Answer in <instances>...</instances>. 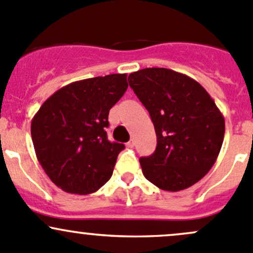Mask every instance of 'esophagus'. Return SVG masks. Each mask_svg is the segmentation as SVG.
I'll return each mask as SVG.
<instances>
[{
	"mask_svg": "<svg viewBox=\"0 0 253 253\" xmlns=\"http://www.w3.org/2000/svg\"><path fill=\"white\" fill-rule=\"evenodd\" d=\"M134 144H136L134 139H131V141H129V142H127V147H128V148H133Z\"/></svg>",
	"mask_w": 253,
	"mask_h": 253,
	"instance_id": "1",
	"label": "esophagus"
}]
</instances>
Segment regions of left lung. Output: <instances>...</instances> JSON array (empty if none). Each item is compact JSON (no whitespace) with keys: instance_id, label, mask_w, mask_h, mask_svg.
I'll return each instance as SVG.
<instances>
[{"instance_id":"left-lung-1","label":"left lung","mask_w":253,"mask_h":253,"mask_svg":"<svg viewBox=\"0 0 253 253\" xmlns=\"http://www.w3.org/2000/svg\"><path fill=\"white\" fill-rule=\"evenodd\" d=\"M129 86L149 111L157 148L141 158L143 175L160 190L177 192L201 180L215 163L225 133L224 116L208 91L169 68H144Z\"/></svg>"}]
</instances>
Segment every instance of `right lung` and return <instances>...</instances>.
Listing matches in <instances>:
<instances>
[{"instance_id": "obj_1", "label": "right lung", "mask_w": 253, "mask_h": 253, "mask_svg": "<svg viewBox=\"0 0 253 253\" xmlns=\"http://www.w3.org/2000/svg\"><path fill=\"white\" fill-rule=\"evenodd\" d=\"M127 75L73 82L44 101L32 120V139L42 169L57 187L89 195L111 177L121 143L109 142V111L126 91Z\"/></svg>"}]
</instances>
